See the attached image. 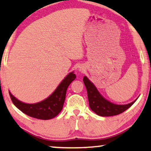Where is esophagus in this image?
Listing matches in <instances>:
<instances>
[{
	"label": "esophagus",
	"instance_id": "esophagus-1",
	"mask_svg": "<svg viewBox=\"0 0 151 151\" xmlns=\"http://www.w3.org/2000/svg\"><path fill=\"white\" fill-rule=\"evenodd\" d=\"M80 71H81V70H82V69H80Z\"/></svg>",
	"mask_w": 151,
	"mask_h": 151
}]
</instances>
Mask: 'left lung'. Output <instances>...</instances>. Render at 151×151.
Listing matches in <instances>:
<instances>
[{
	"instance_id": "8db88e82",
	"label": "left lung",
	"mask_w": 151,
	"mask_h": 151,
	"mask_svg": "<svg viewBox=\"0 0 151 151\" xmlns=\"http://www.w3.org/2000/svg\"><path fill=\"white\" fill-rule=\"evenodd\" d=\"M83 82L87 91L90 108L93 112L100 116H113V115L120 114L131 107L136 101L135 100L130 104L125 105L113 104L101 96L94 84L86 76H84L83 78Z\"/></svg>"
}]
</instances>
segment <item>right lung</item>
<instances>
[{"mask_svg":"<svg viewBox=\"0 0 151 151\" xmlns=\"http://www.w3.org/2000/svg\"><path fill=\"white\" fill-rule=\"evenodd\" d=\"M76 78L73 72L70 73L49 98L36 104H26L20 102L9 92L10 98L14 104L24 114L36 119L45 120L52 119L58 115L63 109L68 86Z\"/></svg>","mask_w":151,"mask_h":151,"instance_id":"right-lung-1","label":"right lung"}]
</instances>
